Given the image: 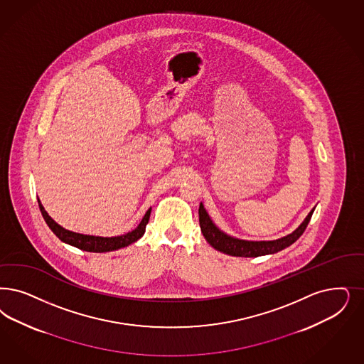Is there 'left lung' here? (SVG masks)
I'll return each mask as SVG.
<instances>
[{
  "instance_id": "8db88e82",
  "label": "left lung",
  "mask_w": 364,
  "mask_h": 364,
  "mask_svg": "<svg viewBox=\"0 0 364 364\" xmlns=\"http://www.w3.org/2000/svg\"><path fill=\"white\" fill-rule=\"evenodd\" d=\"M314 211V208L306 215L304 222L293 232H290L287 237L274 239V240H246V239H239L228 235L213 223L211 216L205 211L203 203H200V207H199V222H200L203 237L215 250L225 252L227 255H232V257L252 258V257L274 254L293 245L305 231Z\"/></svg>"
}]
</instances>
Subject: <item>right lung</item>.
I'll list each match as a JSON object with an SVG mask.
<instances>
[{
  "mask_svg": "<svg viewBox=\"0 0 364 364\" xmlns=\"http://www.w3.org/2000/svg\"><path fill=\"white\" fill-rule=\"evenodd\" d=\"M38 207L41 215L46 220V223L48 225L52 232L60 239L64 243L71 245L74 247H77L80 250L90 251V252H107V251L118 250L126 247L134 242H137L138 239L141 238L145 234V228L149 222L151 218V208H149L146 213L144 215L142 220L139 222L133 231L124 234V235H118V237H95V235H85V234H79V232H74L70 230H65L64 227L58 225L52 218H50L48 213L44 210L43 204L40 199H38Z\"/></svg>",
  "mask_w": 364,
  "mask_h": 364,
  "instance_id": "obj_1",
  "label": "right lung"
}]
</instances>
